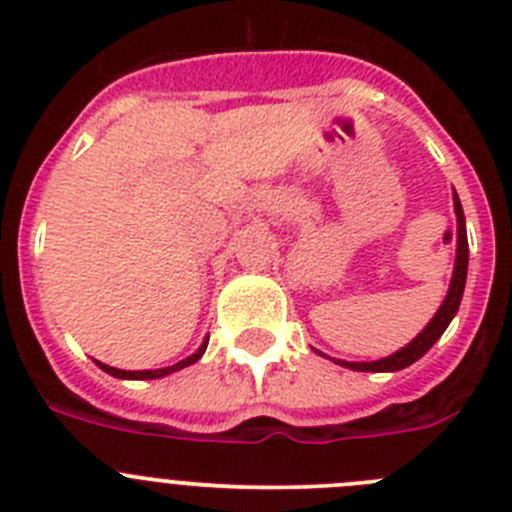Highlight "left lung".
Instances as JSON below:
<instances>
[{
  "instance_id": "1",
  "label": "left lung",
  "mask_w": 512,
  "mask_h": 512,
  "mask_svg": "<svg viewBox=\"0 0 512 512\" xmlns=\"http://www.w3.org/2000/svg\"><path fill=\"white\" fill-rule=\"evenodd\" d=\"M454 210H456V225H459V241H456V264H454V277L449 284V295L443 300V305L438 307V312L433 315V320L420 330L418 336L408 343L405 348H400L397 354L387 356V359L379 361H336V364L346 366V369H354V372H400L405 366L415 364L423 354H428V348L443 336V330L449 328V323L454 320L456 310H459L461 295H464V284H467V266H469V243H467V225H464V210H461L459 194L454 192ZM323 356V354H320Z\"/></svg>"
}]
</instances>
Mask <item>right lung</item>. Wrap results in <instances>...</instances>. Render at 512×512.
<instances>
[{"instance_id":"obj_1","label":"right lung","mask_w":512,"mask_h":512,"mask_svg":"<svg viewBox=\"0 0 512 512\" xmlns=\"http://www.w3.org/2000/svg\"><path fill=\"white\" fill-rule=\"evenodd\" d=\"M205 348H207V341L202 343V346L197 348L192 356H187L184 361H179V364L166 366V369H153V372H125V369H115V366H107V364H102V361H97V364H99V369H102V372L112 374V377H117V379H158V377H166V374H171V372H179V369L194 364V361H200V356L205 354Z\"/></svg>"}]
</instances>
